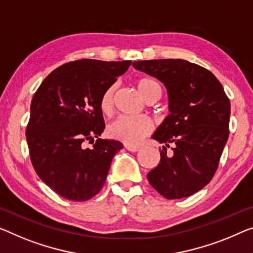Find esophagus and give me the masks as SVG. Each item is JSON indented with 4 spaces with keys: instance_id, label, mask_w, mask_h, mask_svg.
I'll return each mask as SVG.
<instances>
[{
    "instance_id": "obj_1",
    "label": "esophagus",
    "mask_w": 253,
    "mask_h": 253,
    "mask_svg": "<svg viewBox=\"0 0 253 253\" xmlns=\"http://www.w3.org/2000/svg\"><path fill=\"white\" fill-rule=\"evenodd\" d=\"M124 147H126V150L132 151V153H135V151H139V150H140V147L132 146V145H127V143H126V145H124Z\"/></svg>"
}]
</instances>
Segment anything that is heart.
<instances>
[{
  "instance_id": "heart-1",
  "label": "heart",
  "mask_w": 253,
  "mask_h": 253,
  "mask_svg": "<svg viewBox=\"0 0 253 253\" xmlns=\"http://www.w3.org/2000/svg\"><path fill=\"white\" fill-rule=\"evenodd\" d=\"M135 87L148 103H154L162 96V86L157 79L150 76H140L134 80ZM115 84L108 86L99 98V108L104 114H111L114 107ZM154 129L153 121L147 116L129 118L120 116L107 127V133L111 138L120 140L127 145H139Z\"/></svg>"
}]
</instances>
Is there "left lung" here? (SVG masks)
I'll return each instance as SVG.
<instances>
[{
	"label": "left lung",
	"instance_id": "1",
	"mask_svg": "<svg viewBox=\"0 0 253 253\" xmlns=\"http://www.w3.org/2000/svg\"><path fill=\"white\" fill-rule=\"evenodd\" d=\"M134 69L157 78L169 92L170 114L153 135L164 143L161 162L147 174L166 199L190 197L207 185L218 169L228 139L231 104L218 79L185 60H147ZM172 149L167 154V148Z\"/></svg>",
	"mask_w": 253,
	"mask_h": 253
}]
</instances>
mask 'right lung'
Segmentation results:
<instances>
[{"label":"right lung","instance_id":"1","mask_svg":"<svg viewBox=\"0 0 253 253\" xmlns=\"http://www.w3.org/2000/svg\"><path fill=\"white\" fill-rule=\"evenodd\" d=\"M131 61H72L56 68L35 92L26 138L34 169L46 185L72 201L95 197L123 145L98 138L105 122L99 98ZM97 137L96 142L93 138ZM87 141L93 143L86 149Z\"/></svg>","mask_w":253,"mask_h":253}]
</instances>
